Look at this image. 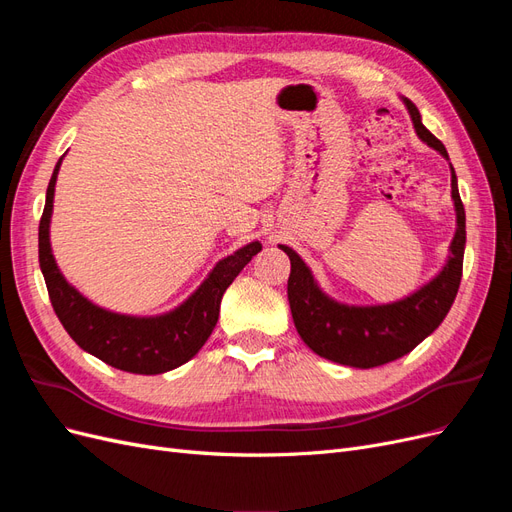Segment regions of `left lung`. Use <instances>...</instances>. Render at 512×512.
Masks as SVG:
<instances>
[{"instance_id": "left-lung-1", "label": "left lung", "mask_w": 512, "mask_h": 512, "mask_svg": "<svg viewBox=\"0 0 512 512\" xmlns=\"http://www.w3.org/2000/svg\"><path fill=\"white\" fill-rule=\"evenodd\" d=\"M401 100L408 108L416 136L448 160L446 147L423 126L418 108L408 98ZM448 166L457 215L455 237L438 275L404 299L382 305L339 303L318 286L312 269L292 247L280 245V250L290 258L288 301L294 327L303 342L322 359L359 369L391 363L414 350L446 318L457 297L466 250V211L459 198L455 168L451 162Z\"/></svg>"}]
</instances>
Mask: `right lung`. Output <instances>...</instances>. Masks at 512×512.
I'll return each instance as SVG.
<instances>
[{
	"instance_id": "right-lung-1",
	"label": "right lung",
	"mask_w": 512,
	"mask_h": 512,
	"mask_svg": "<svg viewBox=\"0 0 512 512\" xmlns=\"http://www.w3.org/2000/svg\"><path fill=\"white\" fill-rule=\"evenodd\" d=\"M61 160L64 156L59 158L46 188V203L38 228L40 269L59 322L85 352L130 374L156 376L188 363L215 329L226 288L262 250L260 241L247 243L235 254L222 258L205 277V282L166 314L130 316L111 312L91 303L66 280L51 250V215Z\"/></svg>"
}]
</instances>
